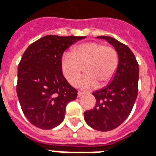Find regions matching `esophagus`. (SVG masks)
I'll use <instances>...</instances> for the list:
<instances>
[{"mask_svg":"<svg viewBox=\"0 0 156 156\" xmlns=\"http://www.w3.org/2000/svg\"><path fill=\"white\" fill-rule=\"evenodd\" d=\"M84 94V93H83V92H80V91H78V98H80L81 96H83Z\"/></svg>","mask_w":156,"mask_h":156,"instance_id":"1","label":"esophagus"}]
</instances>
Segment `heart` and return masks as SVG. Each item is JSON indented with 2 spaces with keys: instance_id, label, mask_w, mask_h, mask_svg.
<instances>
[{
  "instance_id": "heart-1",
  "label": "heart",
  "mask_w": 156,
  "mask_h": 156,
  "mask_svg": "<svg viewBox=\"0 0 156 156\" xmlns=\"http://www.w3.org/2000/svg\"><path fill=\"white\" fill-rule=\"evenodd\" d=\"M118 55L113 48L101 43H85L74 47L61 59V72L69 84L75 86L81 77L83 69L86 76L79 82L83 89L104 87L113 78L118 67Z\"/></svg>"
}]
</instances>
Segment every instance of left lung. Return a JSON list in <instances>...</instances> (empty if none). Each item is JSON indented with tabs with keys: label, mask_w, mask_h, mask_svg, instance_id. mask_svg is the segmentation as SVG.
Instances as JSON below:
<instances>
[{
	"label": "left lung",
	"mask_w": 156,
	"mask_h": 156,
	"mask_svg": "<svg viewBox=\"0 0 156 156\" xmlns=\"http://www.w3.org/2000/svg\"><path fill=\"white\" fill-rule=\"evenodd\" d=\"M97 39L107 40L113 46L119 63L110 83L93 93L96 106L84 112V119L97 131H109L124 122L133 108L138 93L139 65L128 46L112 37L102 35Z\"/></svg>",
	"instance_id": "1"
}]
</instances>
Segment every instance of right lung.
<instances>
[{
  "mask_svg": "<svg viewBox=\"0 0 156 156\" xmlns=\"http://www.w3.org/2000/svg\"><path fill=\"white\" fill-rule=\"evenodd\" d=\"M85 36L46 35L31 44L18 65L16 92L25 117L36 127L49 130L63 122L67 104L78 91L61 72L63 52Z\"/></svg>",
  "mask_w": 156,
  "mask_h": 156,
  "instance_id": "1",
  "label": "right lung"
}]
</instances>
